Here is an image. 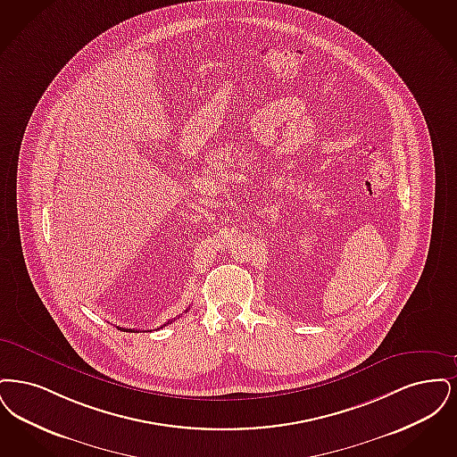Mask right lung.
Here are the masks:
<instances>
[{
	"label": "right lung",
	"mask_w": 457,
	"mask_h": 457,
	"mask_svg": "<svg viewBox=\"0 0 457 457\" xmlns=\"http://www.w3.org/2000/svg\"><path fill=\"white\" fill-rule=\"evenodd\" d=\"M186 311H187V309H186ZM174 320H176V319H174ZM169 322H172V320H169ZM169 322H167V324H169ZM167 324H163V326H167ZM118 329H122V331H133V329H126V328H118Z\"/></svg>",
	"instance_id": "1"
}]
</instances>
